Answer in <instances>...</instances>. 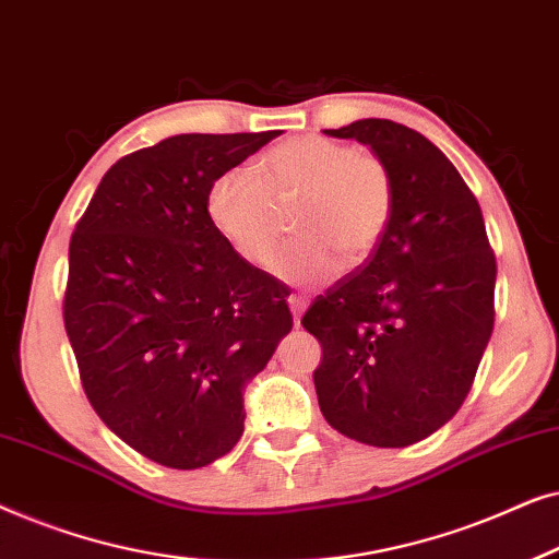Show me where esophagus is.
Listing matches in <instances>:
<instances>
[{"label": "esophagus", "instance_id": "esophagus-1", "mask_svg": "<svg viewBox=\"0 0 559 559\" xmlns=\"http://www.w3.org/2000/svg\"><path fill=\"white\" fill-rule=\"evenodd\" d=\"M287 305H289V310H293V318H295V325H297V323H300L305 305H308V297H305L302 293H293L287 297Z\"/></svg>", "mask_w": 559, "mask_h": 559}]
</instances>
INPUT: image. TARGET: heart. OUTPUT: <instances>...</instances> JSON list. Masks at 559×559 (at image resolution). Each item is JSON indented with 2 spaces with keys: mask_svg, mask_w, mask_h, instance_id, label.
Here are the masks:
<instances>
[{
  "mask_svg": "<svg viewBox=\"0 0 559 559\" xmlns=\"http://www.w3.org/2000/svg\"><path fill=\"white\" fill-rule=\"evenodd\" d=\"M295 205L297 234L274 262L287 282H328L343 257L358 264L377 249L394 213V180L377 152L325 134L274 144L254 173L234 167L213 180L205 209L216 234L251 266H270Z\"/></svg>",
  "mask_w": 559,
  "mask_h": 559,
  "instance_id": "1",
  "label": "heart"
}]
</instances>
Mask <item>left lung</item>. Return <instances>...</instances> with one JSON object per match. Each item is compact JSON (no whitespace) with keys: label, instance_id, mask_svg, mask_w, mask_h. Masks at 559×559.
Here are the masks:
<instances>
[{"label":"left lung","instance_id":"left-lung-1","mask_svg":"<svg viewBox=\"0 0 559 559\" xmlns=\"http://www.w3.org/2000/svg\"><path fill=\"white\" fill-rule=\"evenodd\" d=\"M389 165L394 213L369 259L318 295L302 328L328 425L373 448H407L461 409L493 331L496 257L453 163L415 129L361 119L325 129Z\"/></svg>","mask_w":559,"mask_h":559}]
</instances>
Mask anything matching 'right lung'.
<instances>
[{
  "mask_svg": "<svg viewBox=\"0 0 559 559\" xmlns=\"http://www.w3.org/2000/svg\"><path fill=\"white\" fill-rule=\"evenodd\" d=\"M277 134H178L124 155L71 236L63 323L83 392L167 468L234 450L243 384L293 328L287 289L236 257L205 209L213 180Z\"/></svg>",
  "mask_w": 559,
  "mask_h": 559,
  "instance_id": "1",
  "label": "right lung"
}]
</instances>
